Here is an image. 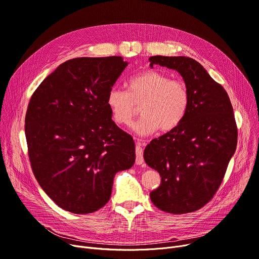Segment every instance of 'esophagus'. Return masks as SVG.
<instances>
[{
	"instance_id": "esophagus-1",
	"label": "esophagus",
	"mask_w": 259,
	"mask_h": 259,
	"mask_svg": "<svg viewBox=\"0 0 259 259\" xmlns=\"http://www.w3.org/2000/svg\"><path fill=\"white\" fill-rule=\"evenodd\" d=\"M144 162V150L141 144H138L135 147V164L142 165Z\"/></svg>"
}]
</instances>
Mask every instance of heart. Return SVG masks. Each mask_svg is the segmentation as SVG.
<instances>
[{"label": "heart", "instance_id": "heart-1", "mask_svg": "<svg viewBox=\"0 0 259 259\" xmlns=\"http://www.w3.org/2000/svg\"><path fill=\"white\" fill-rule=\"evenodd\" d=\"M126 91L113 87L108 92L107 105L113 120L128 126L139 113L141 119L133 129L139 134L160 129L169 132L178 128L188 114L191 95L183 79L171 78L158 70H145L126 80Z\"/></svg>", "mask_w": 259, "mask_h": 259}]
</instances>
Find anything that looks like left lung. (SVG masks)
I'll list each match as a JSON object with an SVG mask.
<instances>
[{
  "mask_svg": "<svg viewBox=\"0 0 259 259\" xmlns=\"http://www.w3.org/2000/svg\"><path fill=\"white\" fill-rule=\"evenodd\" d=\"M149 61L151 67L160 65L180 72L191 95L182 124L145 149L146 164L161 178L150 198L164 212L191 213L213 198L236 150L233 107L224 87L195 60L155 56Z\"/></svg>",
  "mask_w": 259,
  "mask_h": 259,
  "instance_id": "8db88e82",
  "label": "left lung"
}]
</instances>
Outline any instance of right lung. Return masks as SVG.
<instances>
[{
    "mask_svg": "<svg viewBox=\"0 0 259 259\" xmlns=\"http://www.w3.org/2000/svg\"><path fill=\"white\" fill-rule=\"evenodd\" d=\"M127 66L121 57L72 59L31 95L25 116L31 169L63 210H100L110 199L115 174L134 164L133 139L115 125L107 105Z\"/></svg>",
    "mask_w": 259,
    "mask_h": 259,
    "instance_id": "right-lung-1",
    "label": "right lung"
}]
</instances>
